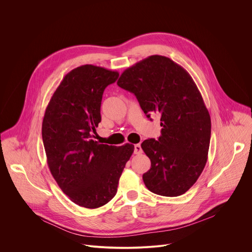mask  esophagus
<instances>
[{
    "mask_svg": "<svg viewBox=\"0 0 252 252\" xmlns=\"http://www.w3.org/2000/svg\"><path fill=\"white\" fill-rule=\"evenodd\" d=\"M141 152H142V150H141V147L139 143L138 145H134V154L139 155V154H141Z\"/></svg>",
    "mask_w": 252,
    "mask_h": 252,
    "instance_id": "34e87169",
    "label": "esophagus"
}]
</instances>
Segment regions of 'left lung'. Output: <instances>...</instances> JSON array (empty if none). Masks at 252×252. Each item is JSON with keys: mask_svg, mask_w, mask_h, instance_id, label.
I'll list each match as a JSON object with an SVG mask.
<instances>
[{"mask_svg": "<svg viewBox=\"0 0 252 252\" xmlns=\"http://www.w3.org/2000/svg\"><path fill=\"white\" fill-rule=\"evenodd\" d=\"M117 84L134 94L148 118L160 116L158 139L141 143L152 162L142 175L146 187L163 196L186 193L205 166L211 133L209 113L192 78L169 58L155 55L124 70Z\"/></svg>", "mask_w": 252, "mask_h": 252, "instance_id": "1", "label": "left lung"}]
</instances>
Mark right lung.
<instances>
[{
    "mask_svg": "<svg viewBox=\"0 0 252 252\" xmlns=\"http://www.w3.org/2000/svg\"><path fill=\"white\" fill-rule=\"evenodd\" d=\"M119 73L84 64L67 73L47 106L42 136L50 171L68 198L86 208H97L116 195L134 147L102 145L94 140L100 123L104 89Z\"/></svg>",
    "mask_w": 252,
    "mask_h": 252,
    "instance_id": "add662e5",
    "label": "right lung"
}]
</instances>
